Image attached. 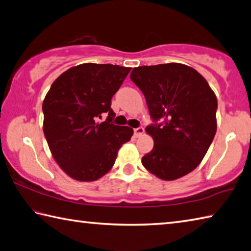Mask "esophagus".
I'll return each instance as SVG.
<instances>
[{
    "label": "esophagus",
    "mask_w": 251,
    "mask_h": 251,
    "mask_svg": "<svg viewBox=\"0 0 251 251\" xmlns=\"http://www.w3.org/2000/svg\"><path fill=\"white\" fill-rule=\"evenodd\" d=\"M144 133H145V129L143 128V127H138V128H135L134 129L135 137H140V136L143 135Z\"/></svg>",
    "instance_id": "obj_1"
}]
</instances>
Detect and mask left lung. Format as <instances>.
Segmentation results:
<instances>
[{"label":"left lung","mask_w":251,"mask_h":251,"mask_svg":"<svg viewBox=\"0 0 251 251\" xmlns=\"http://www.w3.org/2000/svg\"><path fill=\"white\" fill-rule=\"evenodd\" d=\"M130 79L144 93L152 120L163 122L146 127L153 148L141 163L161 180L186 176L201 163L216 134L215 93L183 63L134 68Z\"/></svg>","instance_id":"8db88e82"}]
</instances>
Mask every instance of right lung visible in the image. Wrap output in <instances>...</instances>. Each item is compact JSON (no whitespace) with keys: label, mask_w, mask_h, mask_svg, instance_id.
I'll list each match as a JSON object with an SVG mask.
<instances>
[{"label":"right lung","mask_w":251,"mask_h":251,"mask_svg":"<svg viewBox=\"0 0 251 251\" xmlns=\"http://www.w3.org/2000/svg\"><path fill=\"white\" fill-rule=\"evenodd\" d=\"M117 65L82 63L53 81L43 102L44 134L58 166L72 179L95 181L112 169L134 134L112 123L111 100L129 74ZM109 116L99 122L104 113Z\"/></svg>","instance_id":"1"}]
</instances>
